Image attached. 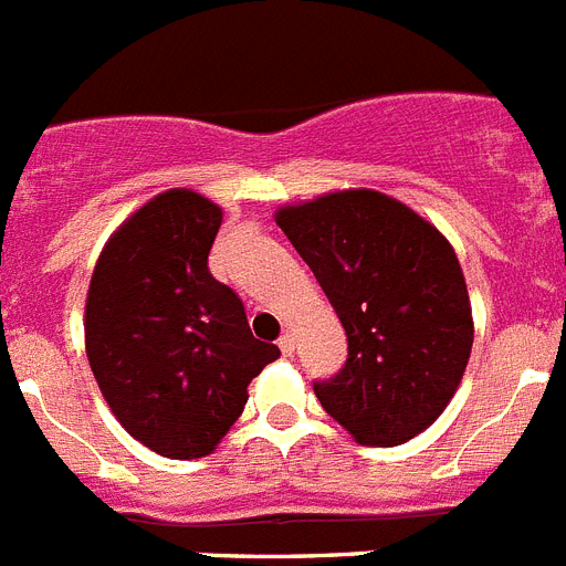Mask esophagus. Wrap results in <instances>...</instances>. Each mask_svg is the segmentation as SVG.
Listing matches in <instances>:
<instances>
[{
	"label": "esophagus",
	"instance_id": "obj_1",
	"mask_svg": "<svg viewBox=\"0 0 566 566\" xmlns=\"http://www.w3.org/2000/svg\"><path fill=\"white\" fill-rule=\"evenodd\" d=\"M277 346H280V352H283V355L289 357L294 352V335H289V332H286V335H283L277 340Z\"/></svg>",
	"mask_w": 566,
	"mask_h": 566
}]
</instances>
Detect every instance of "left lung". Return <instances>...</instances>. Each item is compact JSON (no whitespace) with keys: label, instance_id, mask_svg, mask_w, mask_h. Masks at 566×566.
<instances>
[{"label":"left lung","instance_id":"left-lung-1","mask_svg":"<svg viewBox=\"0 0 566 566\" xmlns=\"http://www.w3.org/2000/svg\"><path fill=\"white\" fill-rule=\"evenodd\" d=\"M340 317L349 357L317 380L321 407L364 447H398L438 421L472 352L455 249L400 200L346 188L274 214Z\"/></svg>","mask_w":566,"mask_h":566}]
</instances>
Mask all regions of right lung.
<instances>
[{
    "instance_id": "add662e5",
    "label": "right lung",
    "mask_w": 566,
    "mask_h": 566,
    "mask_svg": "<svg viewBox=\"0 0 566 566\" xmlns=\"http://www.w3.org/2000/svg\"><path fill=\"white\" fill-rule=\"evenodd\" d=\"M223 209L168 188L108 237L85 301V352L134 441L174 461L211 455L249 384L280 349L251 335L243 301L209 272Z\"/></svg>"
}]
</instances>
